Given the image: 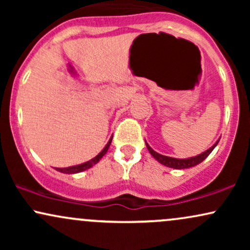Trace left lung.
<instances>
[{"mask_svg": "<svg viewBox=\"0 0 250 250\" xmlns=\"http://www.w3.org/2000/svg\"><path fill=\"white\" fill-rule=\"evenodd\" d=\"M220 139H221V137H220ZM220 139L217 140V141L215 142L214 145L211 146V147L209 149H207L206 151H203V153L196 155V156L188 157V159H175V157L166 156V155H161V154L156 153V151H155L154 149L151 148L147 142H146V146H147L149 153L151 154V156H153L154 159L156 160V161H159L160 163H161V165L166 166V167H169V168H174V169H187V168L195 167V166H197L199 163L202 162L203 160L207 159L208 155L210 154L211 151L214 150V148L217 146V143H219Z\"/></svg>", "mask_w": 250, "mask_h": 250, "instance_id": "1", "label": "left lung"}]
</instances>
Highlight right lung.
I'll return each instance as SVG.
<instances>
[{
	"mask_svg": "<svg viewBox=\"0 0 250 250\" xmlns=\"http://www.w3.org/2000/svg\"><path fill=\"white\" fill-rule=\"evenodd\" d=\"M111 140H113V136L109 139V141H108L107 145H105V147L103 148L102 150L100 151V153L97 154L95 157H94V159L89 160V161H87V162H83V163H81V165L70 166V167H67V168H55V169L57 171H60V173H63V174H77V173H82V171L87 170V169L91 168L93 166H95L97 162H100V160H101L102 157L104 156L105 153L108 151L109 146H110Z\"/></svg>",
	"mask_w": 250,
	"mask_h": 250,
	"instance_id": "1",
	"label": "right lung"
}]
</instances>
